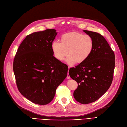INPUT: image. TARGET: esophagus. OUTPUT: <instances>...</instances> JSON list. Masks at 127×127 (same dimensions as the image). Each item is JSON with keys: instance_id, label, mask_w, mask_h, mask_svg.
<instances>
[{"instance_id": "esophagus-1", "label": "esophagus", "mask_w": 127, "mask_h": 127, "mask_svg": "<svg viewBox=\"0 0 127 127\" xmlns=\"http://www.w3.org/2000/svg\"><path fill=\"white\" fill-rule=\"evenodd\" d=\"M69 68H70V67H69V66H68V71H69ZM70 78V76H69V73H68V75H67V79H69Z\"/></svg>"}]
</instances>
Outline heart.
<instances>
[{
	"mask_svg": "<svg viewBox=\"0 0 127 127\" xmlns=\"http://www.w3.org/2000/svg\"><path fill=\"white\" fill-rule=\"evenodd\" d=\"M60 42L52 43L51 49L53 55L59 61H62L68 53L66 61L70 65L84 62L93 49L92 38L89 35L78 32H72L63 34Z\"/></svg>",
	"mask_w": 127,
	"mask_h": 127,
	"instance_id": "obj_1",
	"label": "heart"
}]
</instances>
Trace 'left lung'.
Instances as JSON below:
<instances>
[{
    "instance_id": "left-lung-1",
    "label": "left lung",
    "mask_w": 127,
    "mask_h": 127,
    "mask_svg": "<svg viewBox=\"0 0 127 127\" xmlns=\"http://www.w3.org/2000/svg\"><path fill=\"white\" fill-rule=\"evenodd\" d=\"M83 31L93 42V49L89 58L69 70L70 77L77 81L74 92L76 100L82 104L94 102L110 87L115 68V55L104 37L97 32Z\"/></svg>"
}]
</instances>
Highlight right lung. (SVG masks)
I'll list each match as a JSON object with an SVG mask.
<instances>
[{
	"instance_id": "add662e5",
	"label": "right lung",
	"mask_w": 127,
	"mask_h": 127,
	"mask_svg": "<svg viewBox=\"0 0 127 127\" xmlns=\"http://www.w3.org/2000/svg\"><path fill=\"white\" fill-rule=\"evenodd\" d=\"M56 30L28 35L20 45L13 68L17 88L32 102L45 105L55 97L58 86L67 76L68 66L53 56L51 44Z\"/></svg>"
}]
</instances>
